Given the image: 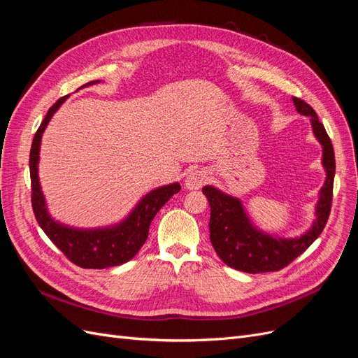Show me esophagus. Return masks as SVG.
Returning <instances> with one entry per match:
<instances>
[{"label": "esophagus", "mask_w": 358, "mask_h": 358, "mask_svg": "<svg viewBox=\"0 0 358 358\" xmlns=\"http://www.w3.org/2000/svg\"><path fill=\"white\" fill-rule=\"evenodd\" d=\"M206 180H208V175H206V171L203 170H192L188 173V176L185 178V188L191 189V191H196L200 189Z\"/></svg>", "instance_id": "1"}]
</instances>
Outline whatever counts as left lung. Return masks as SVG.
Returning a JSON list of instances; mask_svg holds the SVG:
<instances>
[{"mask_svg":"<svg viewBox=\"0 0 358 358\" xmlns=\"http://www.w3.org/2000/svg\"><path fill=\"white\" fill-rule=\"evenodd\" d=\"M292 103L300 115L310 117L313 136L322 146L321 164L326 170V180L315 204V220L309 230L297 237L268 234L254 225L241 199L212 185L203 187V194L210 204L209 230L213 249L227 266L241 272L264 273L284 268L318 239L329 220L336 170L334 150L315 110L296 96H292Z\"/></svg>","mask_w":358,"mask_h":358,"instance_id":"obj_1","label":"left lung"}]
</instances>
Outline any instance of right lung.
<instances>
[{"mask_svg":"<svg viewBox=\"0 0 358 358\" xmlns=\"http://www.w3.org/2000/svg\"><path fill=\"white\" fill-rule=\"evenodd\" d=\"M100 80H92L80 86L79 90L99 83ZM69 99V95L62 96L53 104L46 117L43 119L37 133L32 140L29 154V173H31V191H32V210H34L38 225L46 233L49 239L62 251L70 262L83 268H106L113 266H121L129 262L143 246L149 234V225L155 218L158 210L164 206L176 192L180 191L178 182L170 185H162L140 199L122 221L107 227H96V229H76L52 218L48 210L45 194L41 191L38 179V161H40V145L43 133L57 113L61 104Z\"/></svg>","mask_w":358,"mask_h":358,"instance_id":"1","label":"right lung"}]
</instances>
